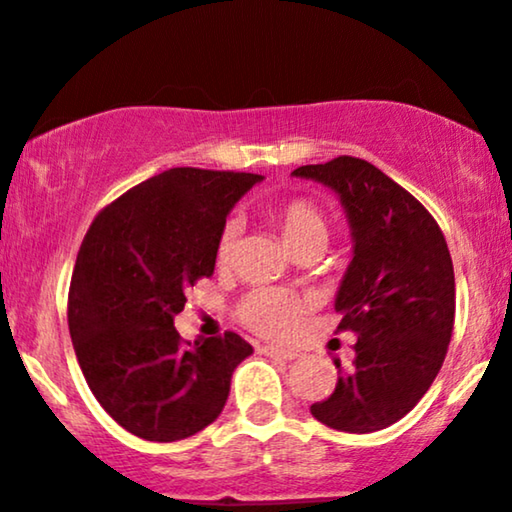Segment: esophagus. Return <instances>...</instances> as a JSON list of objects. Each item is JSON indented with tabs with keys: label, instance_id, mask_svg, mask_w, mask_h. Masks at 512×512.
Here are the masks:
<instances>
[{
	"label": "esophagus",
	"instance_id": "obj_1",
	"mask_svg": "<svg viewBox=\"0 0 512 512\" xmlns=\"http://www.w3.org/2000/svg\"><path fill=\"white\" fill-rule=\"evenodd\" d=\"M264 355H272V357H281V360H295L300 353L293 348H281V346H264L262 348Z\"/></svg>",
	"mask_w": 512,
	"mask_h": 512
}]
</instances>
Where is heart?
I'll use <instances>...</instances> for the list:
<instances>
[{
	"label": "heart",
	"instance_id": "obj_1",
	"mask_svg": "<svg viewBox=\"0 0 512 512\" xmlns=\"http://www.w3.org/2000/svg\"><path fill=\"white\" fill-rule=\"evenodd\" d=\"M272 219L279 229L283 243L288 248L298 250L303 245H326L329 240V224H326L324 214L312 205L310 200H291L286 205L272 209ZM238 226L226 224L224 231L219 233L217 240V260L226 264L233 255V245H236ZM305 315V300L298 298L295 293L279 291V288H257L245 295L240 303V317L250 326L252 331L262 336L283 338L298 326Z\"/></svg>",
	"mask_w": 512,
	"mask_h": 512
}]
</instances>
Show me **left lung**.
Segmentation results:
<instances>
[{
  "label": "left lung",
  "mask_w": 512,
  "mask_h": 512,
  "mask_svg": "<svg viewBox=\"0 0 512 512\" xmlns=\"http://www.w3.org/2000/svg\"><path fill=\"white\" fill-rule=\"evenodd\" d=\"M291 176L334 190L353 240L338 286V329L357 336L355 360L310 408L326 427L369 434L391 427L434 384L453 334L455 276L432 214L377 166L357 157L307 164Z\"/></svg>",
  "instance_id": "8db88e82"
}]
</instances>
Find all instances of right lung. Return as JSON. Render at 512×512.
<instances>
[{
	"instance_id": "obj_1",
	"label": "right lung",
	"mask_w": 512,
	"mask_h": 512,
	"mask_svg": "<svg viewBox=\"0 0 512 512\" xmlns=\"http://www.w3.org/2000/svg\"><path fill=\"white\" fill-rule=\"evenodd\" d=\"M264 176L178 166L104 207L80 243L69 291L78 365L100 405L145 441H181L224 410L252 346L233 331L183 343L174 317L212 276L233 205Z\"/></svg>"
}]
</instances>
